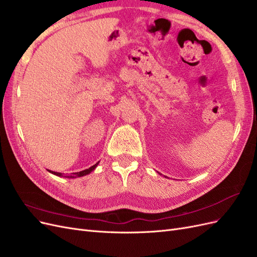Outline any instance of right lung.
<instances>
[{
  "label": "right lung",
  "mask_w": 257,
  "mask_h": 257,
  "mask_svg": "<svg viewBox=\"0 0 257 257\" xmlns=\"http://www.w3.org/2000/svg\"><path fill=\"white\" fill-rule=\"evenodd\" d=\"M98 163H99V162H97L95 165L91 166V167H90V168H88V169L81 170V172H79V173H73L72 175H69V176H63V175H62L61 173H57V172H51V170H48V172H49V173H51V174H53V175L58 176V177H65V178H78V177H83V176H87V175H89L90 173H92L93 170H94V169L96 168V166L98 165Z\"/></svg>",
  "instance_id": "obj_1"
}]
</instances>
